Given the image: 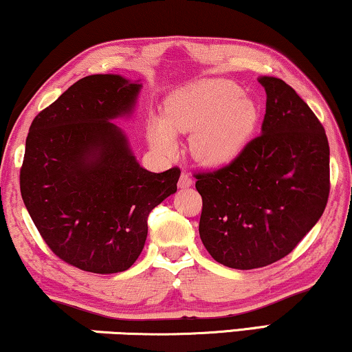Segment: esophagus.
I'll use <instances>...</instances> for the list:
<instances>
[{"label":"esophagus","mask_w":352,"mask_h":352,"mask_svg":"<svg viewBox=\"0 0 352 352\" xmlns=\"http://www.w3.org/2000/svg\"><path fill=\"white\" fill-rule=\"evenodd\" d=\"M190 186H192V177L187 175V173H182L179 177V187L181 189H186V187H190Z\"/></svg>","instance_id":"esophagus-1"}]
</instances>
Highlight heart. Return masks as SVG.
Instances as JSON below:
<instances>
[{"label": "heart", "instance_id": "1", "mask_svg": "<svg viewBox=\"0 0 352 352\" xmlns=\"http://www.w3.org/2000/svg\"><path fill=\"white\" fill-rule=\"evenodd\" d=\"M259 109L230 80H200L175 91L165 113L148 120V141L163 155L177 151L175 133L190 134V152L206 166H221L237 158L253 138Z\"/></svg>", "mask_w": 352, "mask_h": 352}]
</instances>
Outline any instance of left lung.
<instances>
[{
  "instance_id": "left-lung-1",
  "label": "left lung",
  "mask_w": 352,
  "mask_h": 352,
  "mask_svg": "<svg viewBox=\"0 0 352 352\" xmlns=\"http://www.w3.org/2000/svg\"><path fill=\"white\" fill-rule=\"evenodd\" d=\"M258 81L266 91L261 134L229 165L195 175L201 242L216 261L242 271L287 256L320 219L330 192L324 126L285 81Z\"/></svg>"
}]
</instances>
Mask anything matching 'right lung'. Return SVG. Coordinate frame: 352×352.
I'll list each match as a JSON object with an SVG mask.
<instances>
[{"label": "right lung", "mask_w": 352, "mask_h": 352, "mask_svg": "<svg viewBox=\"0 0 352 352\" xmlns=\"http://www.w3.org/2000/svg\"><path fill=\"white\" fill-rule=\"evenodd\" d=\"M142 83L89 75L32 122L21 194L47 247L72 266L123 272L141 254L147 216L177 190L179 168L139 165L113 120L131 117Z\"/></svg>", "instance_id": "right-lung-1"}]
</instances>
